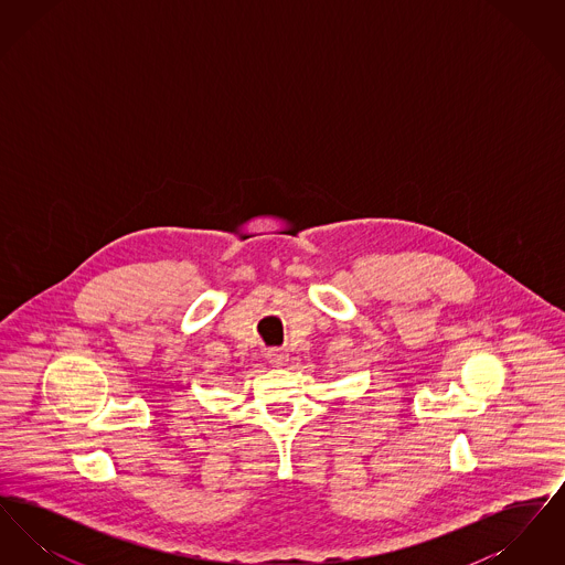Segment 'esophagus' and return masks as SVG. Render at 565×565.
Wrapping results in <instances>:
<instances>
[{
	"label": "esophagus",
	"mask_w": 565,
	"mask_h": 565,
	"mask_svg": "<svg viewBox=\"0 0 565 565\" xmlns=\"http://www.w3.org/2000/svg\"><path fill=\"white\" fill-rule=\"evenodd\" d=\"M267 360H269L270 366L279 369V366H284L288 362V353L284 350H269L267 351Z\"/></svg>",
	"instance_id": "34e87169"
}]
</instances>
